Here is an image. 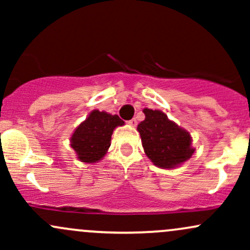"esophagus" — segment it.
Instances as JSON below:
<instances>
[{"label":"esophagus","instance_id":"1","mask_svg":"<svg viewBox=\"0 0 250 250\" xmlns=\"http://www.w3.org/2000/svg\"><path fill=\"white\" fill-rule=\"evenodd\" d=\"M128 123H129V125H131V127H136V125H137V120H136V119H135V117H134V119L129 120V121H128Z\"/></svg>","mask_w":250,"mask_h":250}]
</instances>
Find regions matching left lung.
I'll return each instance as SVG.
<instances>
[{"label": "left lung", "mask_w": 250, "mask_h": 250, "mask_svg": "<svg viewBox=\"0 0 250 250\" xmlns=\"http://www.w3.org/2000/svg\"><path fill=\"white\" fill-rule=\"evenodd\" d=\"M146 119L137 125L142 147L151 162L163 169L175 168L191 157V136L165 113L143 109Z\"/></svg>", "instance_id": "8db88e82"}]
</instances>
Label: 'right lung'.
Returning a JSON list of instances; mask_svg holds the SVG:
<instances>
[{"mask_svg": "<svg viewBox=\"0 0 250 250\" xmlns=\"http://www.w3.org/2000/svg\"><path fill=\"white\" fill-rule=\"evenodd\" d=\"M123 125L117 115L93 110L71 135L70 147L81 162L95 163L107 154L114 129Z\"/></svg>", "mask_w": 250, "mask_h": 250, "instance_id": "right-lung-1", "label": "right lung"}]
</instances>
